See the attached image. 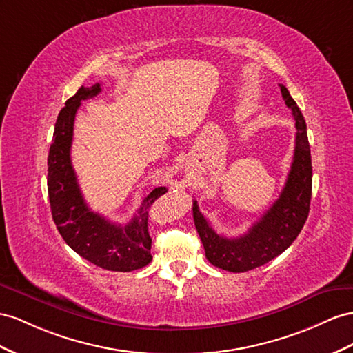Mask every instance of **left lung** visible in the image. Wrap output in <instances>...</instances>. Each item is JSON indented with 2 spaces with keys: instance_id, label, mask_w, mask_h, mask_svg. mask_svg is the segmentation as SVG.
<instances>
[{
  "instance_id": "1",
  "label": "left lung",
  "mask_w": 353,
  "mask_h": 353,
  "mask_svg": "<svg viewBox=\"0 0 353 353\" xmlns=\"http://www.w3.org/2000/svg\"><path fill=\"white\" fill-rule=\"evenodd\" d=\"M279 86L286 105L291 108L296 128L294 161L282 194L263 218L237 239L216 234L198 209L196 201L192 204L195 228L203 241L205 258L214 267L232 273H245L264 265L285 252L301 232L310 210L312 155L305 121L289 90L283 85Z\"/></svg>"
}]
</instances>
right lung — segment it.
<instances>
[{
	"label": "right lung",
	"mask_w": 353,
	"mask_h": 353,
	"mask_svg": "<svg viewBox=\"0 0 353 353\" xmlns=\"http://www.w3.org/2000/svg\"><path fill=\"white\" fill-rule=\"evenodd\" d=\"M101 92V85L82 86L67 99L58 114L48 158V192L52 218L59 234L76 254L110 271H134L152 261L148 221L149 210L168 189L158 186L144 198L130 223L117 225L92 212L80 192L71 164L74 119L82 101Z\"/></svg>",
	"instance_id": "1"
}]
</instances>
